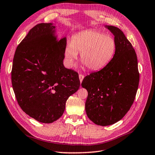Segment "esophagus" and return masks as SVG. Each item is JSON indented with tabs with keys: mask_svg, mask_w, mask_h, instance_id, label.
Segmentation results:
<instances>
[{
	"mask_svg": "<svg viewBox=\"0 0 155 155\" xmlns=\"http://www.w3.org/2000/svg\"><path fill=\"white\" fill-rule=\"evenodd\" d=\"M79 78H80V81L81 83L83 80H84V75L83 74H80V75H79Z\"/></svg>",
	"mask_w": 155,
	"mask_h": 155,
	"instance_id": "34e87169",
	"label": "esophagus"
}]
</instances>
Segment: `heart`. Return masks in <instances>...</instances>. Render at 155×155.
<instances>
[{
	"label": "heart",
	"instance_id": "obj_1",
	"mask_svg": "<svg viewBox=\"0 0 155 155\" xmlns=\"http://www.w3.org/2000/svg\"><path fill=\"white\" fill-rule=\"evenodd\" d=\"M116 40L112 36L97 30H87L74 35L64 48L66 66L71 68L80 52V59L89 70H99L106 66L114 57Z\"/></svg>",
	"mask_w": 155,
	"mask_h": 155
}]
</instances>
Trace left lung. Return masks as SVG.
I'll list each match as a JSON object with an SVG mask.
<instances>
[{
	"label": "left lung",
	"instance_id": "1",
	"mask_svg": "<svg viewBox=\"0 0 155 155\" xmlns=\"http://www.w3.org/2000/svg\"><path fill=\"white\" fill-rule=\"evenodd\" d=\"M114 35L116 53L103 69L84 79L87 90L85 112L97 125L106 126L118 122L130 110L139 86L137 58L131 43L119 28L105 25Z\"/></svg>",
	"mask_w": 155,
	"mask_h": 155
}]
</instances>
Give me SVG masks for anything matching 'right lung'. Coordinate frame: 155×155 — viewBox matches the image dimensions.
Instances as JSON below:
<instances>
[{
    "label": "right lung",
    "instance_id": "add662e5",
    "mask_svg": "<svg viewBox=\"0 0 155 155\" xmlns=\"http://www.w3.org/2000/svg\"><path fill=\"white\" fill-rule=\"evenodd\" d=\"M66 37L58 38L52 23L33 27L15 52L12 84L18 104L41 123L57 120L68 97L79 89L78 74L64 66Z\"/></svg>",
    "mask_w": 155,
    "mask_h": 155
}]
</instances>
